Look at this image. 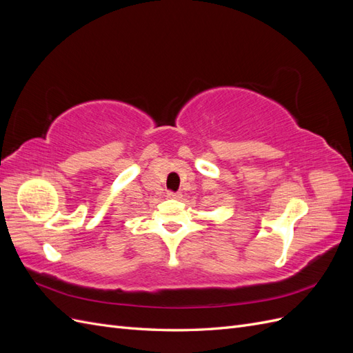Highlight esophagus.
Wrapping results in <instances>:
<instances>
[{
	"label": "esophagus",
	"instance_id": "34e87169",
	"mask_svg": "<svg viewBox=\"0 0 353 353\" xmlns=\"http://www.w3.org/2000/svg\"><path fill=\"white\" fill-rule=\"evenodd\" d=\"M181 193H174V191H168V197L169 199H181Z\"/></svg>",
	"mask_w": 353,
	"mask_h": 353
}]
</instances>
